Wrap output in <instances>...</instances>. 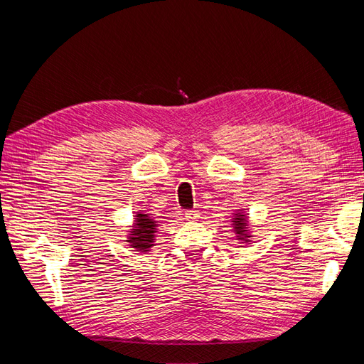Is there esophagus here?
Returning a JSON list of instances; mask_svg holds the SVG:
<instances>
[{"label": "esophagus", "mask_w": 364, "mask_h": 364, "mask_svg": "<svg viewBox=\"0 0 364 364\" xmlns=\"http://www.w3.org/2000/svg\"><path fill=\"white\" fill-rule=\"evenodd\" d=\"M185 217L188 220H197L200 217V213L196 211V209H191V211H185Z\"/></svg>", "instance_id": "obj_1"}]
</instances>
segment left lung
<instances>
[{"mask_svg":"<svg viewBox=\"0 0 364 364\" xmlns=\"http://www.w3.org/2000/svg\"><path fill=\"white\" fill-rule=\"evenodd\" d=\"M232 225H234V232L237 234L238 240L245 241V243H249V238L252 237L249 232V223H247V217L246 214H243L241 211H238L237 214H234L232 218Z\"/></svg>","mask_w":364,"mask_h":364,"instance_id":"left-lung-1","label":"left lung"}]
</instances>
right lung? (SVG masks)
<instances>
[{"label":"right lung","mask_w":364,"mask_h":364,"mask_svg":"<svg viewBox=\"0 0 364 364\" xmlns=\"http://www.w3.org/2000/svg\"><path fill=\"white\" fill-rule=\"evenodd\" d=\"M158 222H155L149 214L136 213L135 223L132 226V230H129L127 243L130 247L136 249V252H149L155 243V234Z\"/></svg>","instance_id":"right-lung-1"}]
</instances>
